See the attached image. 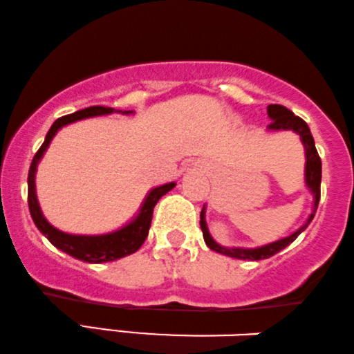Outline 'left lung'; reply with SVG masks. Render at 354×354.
I'll return each instance as SVG.
<instances>
[{
    "mask_svg": "<svg viewBox=\"0 0 354 354\" xmlns=\"http://www.w3.org/2000/svg\"><path fill=\"white\" fill-rule=\"evenodd\" d=\"M268 111V118L272 119V122L268 124L270 131H293L300 136L303 147H305V156H306V165H305V182L308 185V189L311 190L315 197V203H313V212L306 220L305 225H301L298 228L295 234L290 236H285V239L277 240V242L263 245V247L259 248H227L222 247L212 239V235L209 234V228H207L205 223V207H203L201 212V228L203 234V240H205L207 247L210 250L222 253V255L232 257V259H239V260H263V259H270L275 253L280 250H283L285 247H288L290 243L297 239L298 235L305 230L306 227L310 225V222L313 220L315 214H317L318 209V202H319V185H322V159H319L317 147H315V140L313 136H311L308 124L305 122L301 118L295 115L292 111L286 109L285 106H280V104H270L267 107Z\"/></svg>",
    "mask_w": 354,
    "mask_h": 354,
    "instance_id": "obj_1",
    "label": "left lung"
}]
</instances>
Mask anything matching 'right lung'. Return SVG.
Returning a JSON list of instances; mask_svg holds the SVG:
<instances>
[{"label": "right lung", "instance_id": "obj_1", "mask_svg": "<svg viewBox=\"0 0 354 354\" xmlns=\"http://www.w3.org/2000/svg\"><path fill=\"white\" fill-rule=\"evenodd\" d=\"M112 112H120L114 111L112 107H104V106H91L86 109H81L74 114L62 115L57 120H54V124L49 129V132L46 134V139L43 145L39 147V151L35 153L31 162V167H29L28 174V205H29V214H31L32 222L36 223L37 230L43 234L46 239L51 242L54 247L59 248L68 255L74 257V259L87 261V263H104V261H112L122 259V257L131 255V253L137 252L140 248V245L145 242L149 235V228H151L152 222V212L156 203L159 202L162 195H165L169 190H172L176 184L170 182V184L156 187L149 192L147 197L140 207V212L137 214V217L132 220L131 223H127L126 227L119 228V230L111 232L106 235H71L64 234V232L54 228L48 220L44 218L43 212L39 209V203H37L36 197V185H35V176H36V167L37 162L41 160L43 153L48 149V145L51 144L53 137L56 136V132L59 131L62 126L71 122H76V120L86 119V118H94V115H106L112 114ZM132 111H124L122 114H131Z\"/></svg>", "mask_w": 354, "mask_h": 354}]
</instances>
